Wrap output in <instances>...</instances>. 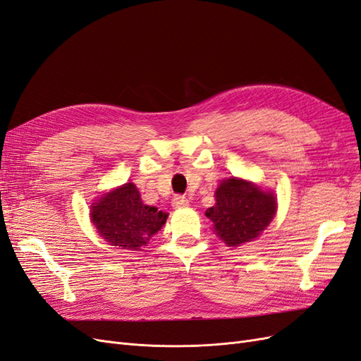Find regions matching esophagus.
Masks as SVG:
<instances>
[{
  "mask_svg": "<svg viewBox=\"0 0 361 361\" xmlns=\"http://www.w3.org/2000/svg\"><path fill=\"white\" fill-rule=\"evenodd\" d=\"M189 201L188 197L183 196V195H176L172 197V207L173 208H183V207H188Z\"/></svg>",
  "mask_w": 361,
  "mask_h": 361,
  "instance_id": "1",
  "label": "esophagus"
}]
</instances>
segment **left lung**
<instances>
[{"instance_id": "8db88e82", "label": "left lung", "mask_w": 361, "mask_h": 361, "mask_svg": "<svg viewBox=\"0 0 361 361\" xmlns=\"http://www.w3.org/2000/svg\"><path fill=\"white\" fill-rule=\"evenodd\" d=\"M214 196L216 204L205 216L213 222L214 234L229 247L258 238L277 210L273 192L235 177L222 180Z\"/></svg>"}]
</instances>
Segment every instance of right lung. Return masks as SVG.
I'll return each instance as SVG.
<instances>
[{
    "label": "right lung",
    "mask_w": 361,
    "mask_h": 361,
    "mask_svg": "<svg viewBox=\"0 0 361 361\" xmlns=\"http://www.w3.org/2000/svg\"><path fill=\"white\" fill-rule=\"evenodd\" d=\"M91 222L111 246L137 250L165 225L168 213L145 205L133 183L100 196L91 205Z\"/></svg>",
    "instance_id": "obj_1"
}]
</instances>
